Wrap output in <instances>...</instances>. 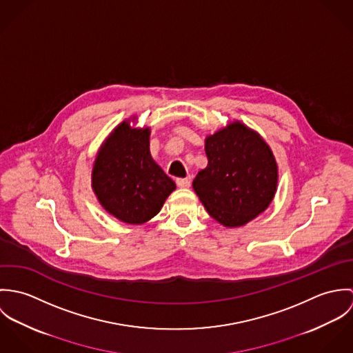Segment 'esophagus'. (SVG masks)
Wrapping results in <instances>:
<instances>
[{
    "instance_id": "34e87169",
    "label": "esophagus",
    "mask_w": 353,
    "mask_h": 353,
    "mask_svg": "<svg viewBox=\"0 0 353 353\" xmlns=\"http://www.w3.org/2000/svg\"><path fill=\"white\" fill-rule=\"evenodd\" d=\"M175 182H176V185H178V188H182V189H188V188H190V185H192L190 178H178Z\"/></svg>"
}]
</instances>
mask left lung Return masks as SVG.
Here are the masks:
<instances>
[{"label":"left lung","instance_id":"obj_1","mask_svg":"<svg viewBox=\"0 0 353 353\" xmlns=\"http://www.w3.org/2000/svg\"><path fill=\"white\" fill-rule=\"evenodd\" d=\"M206 168L193 189L208 213L225 227H242L261 214L277 190L279 170L265 140L239 121L205 139Z\"/></svg>","mask_w":353,"mask_h":353}]
</instances>
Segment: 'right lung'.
<instances>
[{"mask_svg": "<svg viewBox=\"0 0 353 353\" xmlns=\"http://www.w3.org/2000/svg\"><path fill=\"white\" fill-rule=\"evenodd\" d=\"M150 134V128H132L130 119L123 121L101 144L94 163L98 201L126 224L151 220L176 188L152 159Z\"/></svg>", "mask_w": 353, "mask_h": 353, "instance_id": "obj_1", "label": "right lung"}]
</instances>
